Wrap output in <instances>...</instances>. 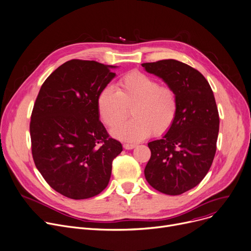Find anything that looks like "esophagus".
Instances as JSON below:
<instances>
[{
    "label": "esophagus",
    "instance_id": "1",
    "mask_svg": "<svg viewBox=\"0 0 251 251\" xmlns=\"http://www.w3.org/2000/svg\"><path fill=\"white\" fill-rule=\"evenodd\" d=\"M136 143H130V142H126V143H124L123 144V147L125 148V149H133V148H135L136 147Z\"/></svg>",
    "mask_w": 251,
    "mask_h": 251
}]
</instances>
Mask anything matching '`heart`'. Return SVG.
<instances>
[{
  "label": "heart",
  "mask_w": 251,
  "mask_h": 251,
  "mask_svg": "<svg viewBox=\"0 0 251 251\" xmlns=\"http://www.w3.org/2000/svg\"><path fill=\"white\" fill-rule=\"evenodd\" d=\"M100 118L109 128L123 122L131 108L132 119L111 131L116 138L135 141L153 132L160 135L173 126L178 104L175 91L162 87L158 80L140 72L124 75L117 90L106 86L97 100Z\"/></svg>",
  "instance_id": "1"
}]
</instances>
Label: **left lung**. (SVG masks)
I'll list each match as a JSON object with an SVG mask.
<instances>
[{
    "mask_svg": "<svg viewBox=\"0 0 251 251\" xmlns=\"http://www.w3.org/2000/svg\"><path fill=\"white\" fill-rule=\"evenodd\" d=\"M141 65L175 91L178 104L173 126L160 139L148 143L151 156L144 176L158 192L180 195L202 181L216 153L219 114L214 94L201 73L178 60Z\"/></svg>",
    "mask_w": 251,
    "mask_h": 251,
    "instance_id": "8db88e82",
    "label": "left lung"
}]
</instances>
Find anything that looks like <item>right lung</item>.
Segmentation results:
<instances>
[{"label":"right lung","mask_w":251,"mask_h":251,"mask_svg":"<svg viewBox=\"0 0 251 251\" xmlns=\"http://www.w3.org/2000/svg\"><path fill=\"white\" fill-rule=\"evenodd\" d=\"M118 68L73 59L50 75L33 107L30 135L39 173L59 194L89 199L108 186L113 159L122 144L100 121L97 100Z\"/></svg>","instance_id":"obj_1"}]
</instances>
